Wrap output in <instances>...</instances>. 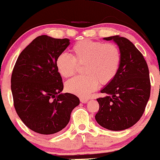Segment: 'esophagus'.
Segmentation results:
<instances>
[{
    "label": "esophagus",
    "instance_id": "1",
    "mask_svg": "<svg viewBox=\"0 0 160 160\" xmlns=\"http://www.w3.org/2000/svg\"><path fill=\"white\" fill-rule=\"evenodd\" d=\"M88 101V98H80V102H81V103H87Z\"/></svg>",
    "mask_w": 160,
    "mask_h": 160
}]
</instances>
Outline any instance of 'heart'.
I'll list each match as a JSON object with an SVG mask.
<instances>
[{
	"label": "heart",
	"mask_w": 160,
	"mask_h": 160,
	"mask_svg": "<svg viewBox=\"0 0 160 160\" xmlns=\"http://www.w3.org/2000/svg\"><path fill=\"white\" fill-rule=\"evenodd\" d=\"M72 56L60 53L56 59V67L63 78L74 76L79 65H85L83 77L68 80L65 88L70 93L86 98L98 87L108 85L114 80L120 67L122 55L114 43L83 39L78 41L71 49Z\"/></svg>",
	"instance_id": "heart-1"
}]
</instances>
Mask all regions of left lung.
I'll return each mask as SVG.
<instances>
[{
  "mask_svg": "<svg viewBox=\"0 0 160 160\" xmlns=\"http://www.w3.org/2000/svg\"><path fill=\"white\" fill-rule=\"evenodd\" d=\"M104 39L118 45L122 60L116 77L101 91L107 96L97 99L95 119L103 128L118 131L133 126L145 112L151 94L149 69L141 52L128 38L114 36Z\"/></svg>",
  "mask_w": 160,
  "mask_h": 160,
  "instance_id": "8db88e82",
  "label": "left lung"
}]
</instances>
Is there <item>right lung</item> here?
Instances as JSON below:
<instances>
[{"mask_svg": "<svg viewBox=\"0 0 160 160\" xmlns=\"http://www.w3.org/2000/svg\"><path fill=\"white\" fill-rule=\"evenodd\" d=\"M69 44L68 38L38 36L23 50L13 68L11 89L15 111L24 124L37 133L60 131L80 103L76 95L60 93L63 82L56 67L57 57Z\"/></svg>", "mask_w": 160, "mask_h": 160, "instance_id": "obj_1", "label": "right lung"}]
</instances>
